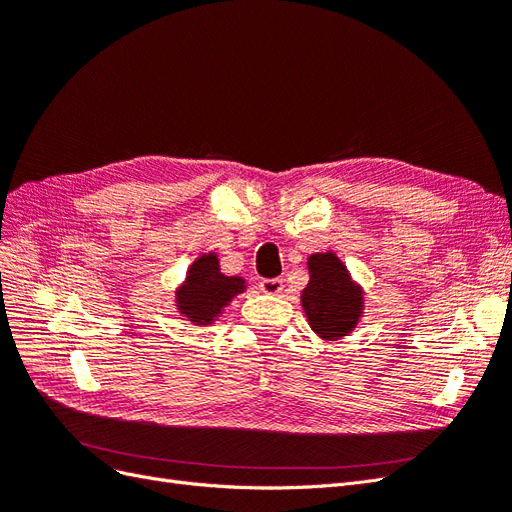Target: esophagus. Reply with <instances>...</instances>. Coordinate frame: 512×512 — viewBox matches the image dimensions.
I'll use <instances>...</instances> for the list:
<instances>
[{
    "label": "esophagus",
    "instance_id": "obj_1",
    "mask_svg": "<svg viewBox=\"0 0 512 512\" xmlns=\"http://www.w3.org/2000/svg\"><path fill=\"white\" fill-rule=\"evenodd\" d=\"M260 290L275 297V294H280L284 290V280H280V277H275V280H262Z\"/></svg>",
    "mask_w": 512,
    "mask_h": 512
}]
</instances>
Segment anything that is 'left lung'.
I'll return each mask as SVG.
<instances>
[{
  "label": "left lung",
  "mask_w": 512,
  "mask_h": 512,
  "mask_svg": "<svg viewBox=\"0 0 512 512\" xmlns=\"http://www.w3.org/2000/svg\"><path fill=\"white\" fill-rule=\"evenodd\" d=\"M307 271L309 282L301 290V305L309 327L324 342L344 339L359 327L365 314L363 286L354 282L333 250L309 256Z\"/></svg>",
  "instance_id": "left-lung-1"
}]
</instances>
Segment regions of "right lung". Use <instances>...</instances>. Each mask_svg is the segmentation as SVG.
<instances>
[{
    "instance_id": "1",
    "label": "right lung",
    "mask_w": 512,
    "mask_h": 512,
    "mask_svg": "<svg viewBox=\"0 0 512 512\" xmlns=\"http://www.w3.org/2000/svg\"><path fill=\"white\" fill-rule=\"evenodd\" d=\"M247 288L241 275H226L215 252L200 254L175 290V309L183 320L209 327Z\"/></svg>"
}]
</instances>
